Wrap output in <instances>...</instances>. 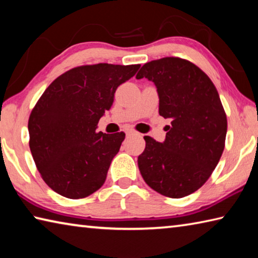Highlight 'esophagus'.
Masks as SVG:
<instances>
[{
	"mask_svg": "<svg viewBox=\"0 0 258 258\" xmlns=\"http://www.w3.org/2000/svg\"><path fill=\"white\" fill-rule=\"evenodd\" d=\"M127 134H128V135H132V134H138V133H135V132H133V131H128V132H127Z\"/></svg>",
	"mask_w": 258,
	"mask_h": 258,
	"instance_id": "esophagus-1",
	"label": "esophagus"
}]
</instances>
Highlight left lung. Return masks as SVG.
Listing matches in <instances>:
<instances>
[{
    "instance_id": "obj_1",
    "label": "left lung",
    "mask_w": 258,
    "mask_h": 258,
    "mask_svg": "<svg viewBox=\"0 0 258 258\" xmlns=\"http://www.w3.org/2000/svg\"><path fill=\"white\" fill-rule=\"evenodd\" d=\"M154 82L159 115L172 119L163 143L145 137L138 165L151 189L169 198L197 191L212 175L225 146L228 120L220 95L202 69L166 56L143 64L137 78Z\"/></svg>"
}]
</instances>
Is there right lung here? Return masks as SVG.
Returning <instances> with one entry per match:
<instances>
[{
    "mask_svg": "<svg viewBox=\"0 0 258 258\" xmlns=\"http://www.w3.org/2000/svg\"><path fill=\"white\" fill-rule=\"evenodd\" d=\"M140 64L73 68L51 83L28 120L29 148L44 182L66 198H85L106 181L125 133L97 132L115 92Z\"/></svg>",
    "mask_w": 258,
    "mask_h": 258,
    "instance_id": "1",
    "label": "right lung"
}]
</instances>
